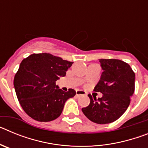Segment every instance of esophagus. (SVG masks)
I'll use <instances>...</instances> for the list:
<instances>
[{
	"label": "esophagus",
	"mask_w": 148,
	"mask_h": 148,
	"mask_svg": "<svg viewBox=\"0 0 148 148\" xmlns=\"http://www.w3.org/2000/svg\"><path fill=\"white\" fill-rule=\"evenodd\" d=\"M86 95L85 92H84L83 90H77L76 91V95L77 96H80V95Z\"/></svg>",
	"instance_id": "esophagus-1"
}]
</instances>
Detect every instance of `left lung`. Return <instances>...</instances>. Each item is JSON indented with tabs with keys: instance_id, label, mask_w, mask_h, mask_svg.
<instances>
[{
	"instance_id": "left-lung-1",
	"label": "left lung",
	"mask_w": 148,
	"mask_h": 148,
	"mask_svg": "<svg viewBox=\"0 0 148 148\" xmlns=\"http://www.w3.org/2000/svg\"><path fill=\"white\" fill-rule=\"evenodd\" d=\"M103 72L94 91L103 94L102 97L92 99L82 108L87 119L96 124L113 122L127 109L130 97L135 90V73L127 63L119 59H99Z\"/></svg>"
}]
</instances>
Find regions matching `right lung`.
<instances>
[{"mask_svg":"<svg viewBox=\"0 0 148 148\" xmlns=\"http://www.w3.org/2000/svg\"><path fill=\"white\" fill-rule=\"evenodd\" d=\"M73 62L49 53L32 54L24 58L14 78V87L19 103L25 113L38 121H50L62 113L66 101L75 91L64 92L56 82Z\"/></svg>","mask_w":148,"mask_h":148,"instance_id":"1","label":"right lung"}]
</instances>
